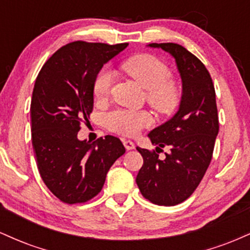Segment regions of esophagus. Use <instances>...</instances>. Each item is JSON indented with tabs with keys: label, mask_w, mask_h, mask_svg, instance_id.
Returning a JSON list of instances; mask_svg holds the SVG:
<instances>
[{
	"label": "esophagus",
	"mask_w": 250,
	"mask_h": 250,
	"mask_svg": "<svg viewBox=\"0 0 250 250\" xmlns=\"http://www.w3.org/2000/svg\"><path fill=\"white\" fill-rule=\"evenodd\" d=\"M123 145H125V147L127 150H131V149L135 148V145L134 142L129 141V140H123Z\"/></svg>",
	"instance_id": "obj_1"
}]
</instances>
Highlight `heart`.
Listing matches in <instances>:
<instances>
[{
  "label": "heart",
  "instance_id": "1",
  "mask_svg": "<svg viewBox=\"0 0 250 250\" xmlns=\"http://www.w3.org/2000/svg\"><path fill=\"white\" fill-rule=\"evenodd\" d=\"M122 69L147 89V100L161 113H169L177 107L180 101V89L170 77V70L165 62L149 54H142L127 60ZM113 74L103 69L94 80L93 93L97 100H104L109 95ZM104 123L109 130L125 136H135L143 128L153 122L147 111L115 109L104 114Z\"/></svg>",
  "mask_w": 250,
  "mask_h": 250
}]
</instances>
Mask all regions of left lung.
<instances>
[{
  "label": "left lung",
  "instance_id": "8db88e82",
  "mask_svg": "<svg viewBox=\"0 0 250 250\" xmlns=\"http://www.w3.org/2000/svg\"><path fill=\"white\" fill-rule=\"evenodd\" d=\"M174 57L182 81L177 113L159 125L148 137L171 153L163 160L156 151L136 147L143 166L136 176L140 191L159 206H175L187 200L200 185L213 156L219 134L216 97L210 74L202 62L176 43H150Z\"/></svg>",
  "mask_w": 250,
  "mask_h": 250
}]
</instances>
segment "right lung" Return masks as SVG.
<instances>
[{
  "label": "right lung",
  "instance_id": "right-lung-1",
  "mask_svg": "<svg viewBox=\"0 0 250 250\" xmlns=\"http://www.w3.org/2000/svg\"><path fill=\"white\" fill-rule=\"evenodd\" d=\"M127 45L68 43L36 77L30 104L31 142L43 182L62 202L83 203L96 196L109 169L125 153L115 136L90 143L80 141L77 133L93 110L94 80L103 64Z\"/></svg>",
  "mask_w": 250,
  "mask_h": 250
}]
</instances>
